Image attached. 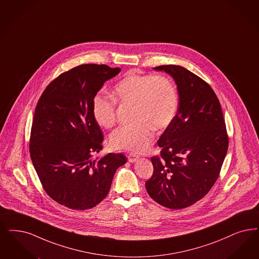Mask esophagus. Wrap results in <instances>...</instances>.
<instances>
[{"label": "esophagus", "instance_id": "34e87169", "mask_svg": "<svg viewBox=\"0 0 259 259\" xmlns=\"http://www.w3.org/2000/svg\"><path fill=\"white\" fill-rule=\"evenodd\" d=\"M127 158H128V161L130 162H135V161H137L138 160V155H136V154H134V153H130L128 154V156H127Z\"/></svg>", "mask_w": 259, "mask_h": 259}]
</instances>
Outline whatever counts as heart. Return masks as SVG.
<instances>
[{
  "instance_id": "obj_1",
  "label": "heart",
  "mask_w": 259,
  "mask_h": 259,
  "mask_svg": "<svg viewBox=\"0 0 259 259\" xmlns=\"http://www.w3.org/2000/svg\"><path fill=\"white\" fill-rule=\"evenodd\" d=\"M112 98L123 106H134L132 125H122L110 136L111 147L133 153H143L153 141V130L161 131L175 119L178 91L172 80L163 75L128 73L111 91ZM93 115L98 124L111 127L116 123L115 103L97 96L93 100Z\"/></svg>"
}]
</instances>
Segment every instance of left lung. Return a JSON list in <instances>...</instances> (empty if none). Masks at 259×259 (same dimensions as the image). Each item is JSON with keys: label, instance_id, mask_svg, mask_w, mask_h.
I'll return each instance as SVG.
<instances>
[{"label": "left lung", "instance_id": "left-lung-1", "mask_svg": "<svg viewBox=\"0 0 259 259\" xmlns=\"http://www.w3.org/2000/svg\"><path fill=\"white\" fill-rule=\"evenodd\" d=\"M175 79L178 112L157 144L160 155L151 159L150 197L167 208L182 209L202 199L220 175L229 136L220 102L210 85L179 65L153 68Z\"/></svg>", "mask_w": 259, "mask_h": 259}]
</instances>
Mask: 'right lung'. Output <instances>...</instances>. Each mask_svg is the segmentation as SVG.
I'll list each match as a JSON object with an SVG mask.
<instances>
[{
    "instance_id": "add662e5",
    "label": "right lung",
    "mask_w": 259,
    "mask_h": 259,
    "mask_svg": "<svg viewBox=\"0 0 259 259\" xmlns=\"http://www.w3.org/2000/svg\"><path fill=\"white\" fill-rule=\"evenodd\" d=\"M120 68L82 64L60 74L39 99L29 138V153L49 196L71 209L96 206L108 194L116 170L127 158L103 150L104 135L93 115V100Z\"/></svg>"
}]
</instances>
